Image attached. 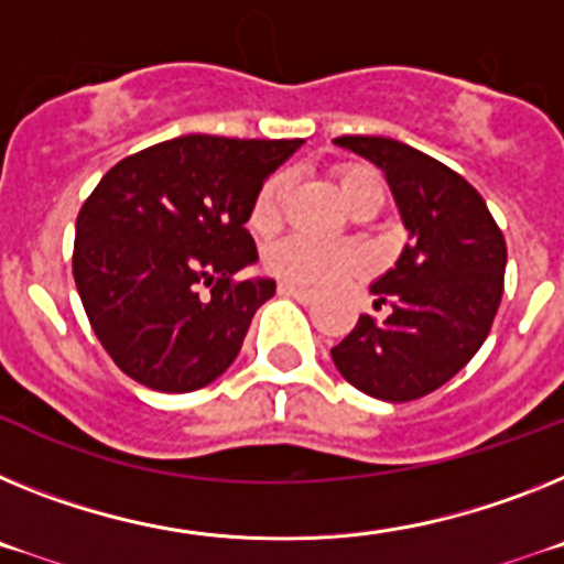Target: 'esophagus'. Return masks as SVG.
<instances>
[{"label": "esophagus", "mask_w": 564, "mask_h": 564, "mask_svg": "<svg viewBox=\"0 0 564 564\" xmlns=\"http://www.w3.org/2000/svg\"><path fill=\"white\" fill-rule=\"evenodd\" d=\"M281 295L286 297H295L297 303H312L315 301V295H312V289H303V286H295V283H281Z\"/></svg>", "instance_id": "obj_1"}]
</instances>
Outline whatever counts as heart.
<instances>
[{"label":"heart","instance_id":"1","mask_svg":"<svg viewBox=\"0 0 564 564\" xmlns=\"http://www.w3.org/2000/svg\"><path fill=\"white\" fill-rule=\"evenodd\" d=\"M337 184L351 209L364 204H383V181L369 166H343ZM289 178L283 173L267 178L249 209V227L258 235H272L281 227L283 198H286ZM267 267L278 278L303 286H332L366 269V254L349 241H321L310 235H289L272 243L267 252Z\"/></svg>","mask_w":564,"mask_h":564}]
</instances>
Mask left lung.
<instances>
[{
  "label": "left lung",
  "mask_w": 564,
  "mask_h": 564,
  "mask_svg": "<svg viewBox=\"0 0 564 564\" xmlns=\"http://www.w3.org/2000/svg\"><path fill=\"white\" fill-rule=\"evenodd\" d=\"M337 147L380 166L409 243L371 283L375 310L332 349L355 389L409 403L448 383L479 351L502 301L508 249L477 189L440 164L383 135H343Z\"/></svg>",
  "instance_id": "obj_1"
}]
</instances>
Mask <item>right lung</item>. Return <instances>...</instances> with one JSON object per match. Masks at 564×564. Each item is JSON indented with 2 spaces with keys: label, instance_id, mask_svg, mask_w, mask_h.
<instances>
[{
  "label": "right lung",
  "instance_id": "obj_1",
  "mask_svg": "<svg viewBox=\"0 0 564 564\" xmlns=\"http://www.w3.org/2000/svg\"><path fill=\"white\" fill-rule=\"evenodd\" d=\"M303 139L181 135L119 161L76 218L73 278L93 332L127 377L166 394L204 389L232 366L272 278L249 209ZM213 285L199 295V283Z\"/></svg>",
  "mask_w": 564,
  "mask_h": 564
}]
</instances>
